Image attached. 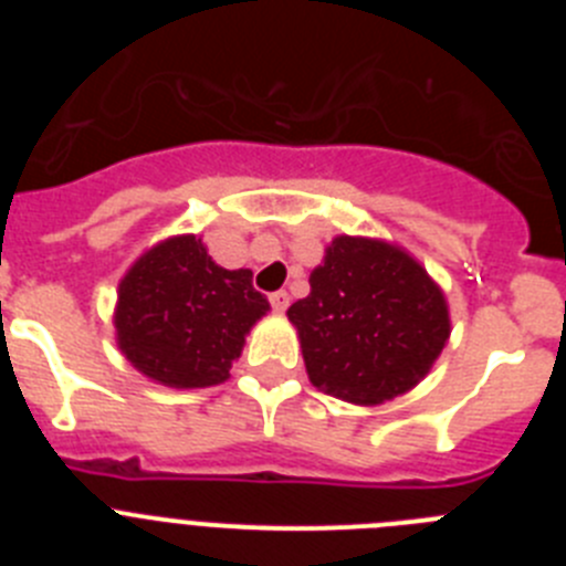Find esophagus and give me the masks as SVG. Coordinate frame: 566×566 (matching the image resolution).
<instances>
[{"label":"esophagus","mask_w":566,"mask_h":566,"mask_svg":"<svg viewBox=\"0 0 566 566\" xmlns=\"http://www.w3.org/2000/svg\"><path fill=\"white\" fill-rule=\"evenodd\" d=\"M269 303H272V308L277 314H283L289 308V294L286 292H274L272 297H269Z\"/></svg>","instance_id":"obj_1"}]
</instances>
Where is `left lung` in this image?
Segmentation results:
<instances>
[{
	"label": "left lung",
	"instance_id": "left-lung-1",
	"mask_svg": "<svg viewBox=\"0 0 566 566\" xmlns=\"http://www.w3.org/2000/svg\"><path fill=\"white\" fill-rule=\"evenodd\" d=\"M289 308L314 388L352 405L417 388L451 337L442 286L391 240L337 234Z\"/></svg>",
	"mask_w": 566,
	"mask_h": 566
}]
</instances>
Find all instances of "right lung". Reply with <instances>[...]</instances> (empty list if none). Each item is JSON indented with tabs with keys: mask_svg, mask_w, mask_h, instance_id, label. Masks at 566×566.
Instances as JSON below:
<instances>
[{
	"mask_svg": "<svg viewBox=\"0 0 566 566\" xmlns=\"http://www.w3.org/2000/svg\"><path fill=\"white\" fill-rule=\"evenodd\" d=\"M269 300L252 269H223L198 234L158 240L135 260L115 297V345L135 371L178 391L229 379Z\"/></svg>",
	"mask_w": 566,
	"mask_h": 566,
	"instance_id": "1",
	"label": "right lung"
}]
</instances>
